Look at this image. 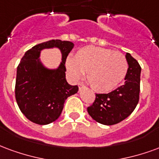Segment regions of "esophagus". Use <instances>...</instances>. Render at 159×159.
I'll return each instance as SVG.
<instances>
[{
	"instance_id": "esophagus-1",
	"label": "esophagus",
	"mask_w": 159,
	"mask_h": 159,
	"mask_svg": "<svg viewBox=\"0 0 159 159\" xmlns=\"http://www.w3.org/2000/svg\"><path fill=\"white\" fill-rule=\"evenodd\" d=\"M78 85H79V88H80V89H82V88H83L84 86V84H82V83H79Z\"/></svg>"
}]
</instances>
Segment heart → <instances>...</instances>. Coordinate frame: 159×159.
Instances as JSON below:
<instances>
[{
    "instance_id": "heart-1",
    "label": "heart",
    "mask_w": 159,
    "mask_h": 159,
    "mask_svg": "<svg viewBox=\"0 0 159 159\" xmlns=\"http://www.w3.org/2000/svg\"><path fill=\"white\" fill-rule=\"evenodd\" d=\"M66 66L74 80H79L87 74L88 83L99 92L115 89L125 77L128 69L123 54L93 46L79 50L74 58L68 59Z\"/></svg>"
}]
</instances>
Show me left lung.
Masks as SVG:
<instances>
[{"label": "left lung", "instance_id": "left-lung-1", "mask_svg": "<svg viewBox=\"0 0 159 159\" xmlns=\"http://www.w3.org/2000/svg\"><path fill=\"white\" fill-rule=\"evenodd\" d=\"M128 70L125 84L107 94H96V99L88 107L90 116L97 122L113 125L129 116L138 104L141 68L129 53H126Z\"/></svg>", "mask_w": 159, "mask_h": 159}]
</instances>
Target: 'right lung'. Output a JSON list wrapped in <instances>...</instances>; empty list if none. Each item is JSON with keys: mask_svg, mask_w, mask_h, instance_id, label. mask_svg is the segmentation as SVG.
I'll use <instances>...</instances> for the list:
<instances>
[{"mask_svg": "<svg viewBox=\"0 0 159 159\" xmlns=\"http://www.w3.org/2000/svg\"><path fill=\"white\" fill-rule=\"evenodd\" d=\"M74 43L52 40L27 51L17 68L15 97L21 112L31 122L44 125L54 122L62 113L66 99L77 93L79 87L66 80L65 62ZM58 48L62 62L57 69L50 70L39 59L44 49Z\"/></svg>", "mask_w": 159, "mask_h": 159, "instance_id": "1", "label": "right lung"}]
</instances>
